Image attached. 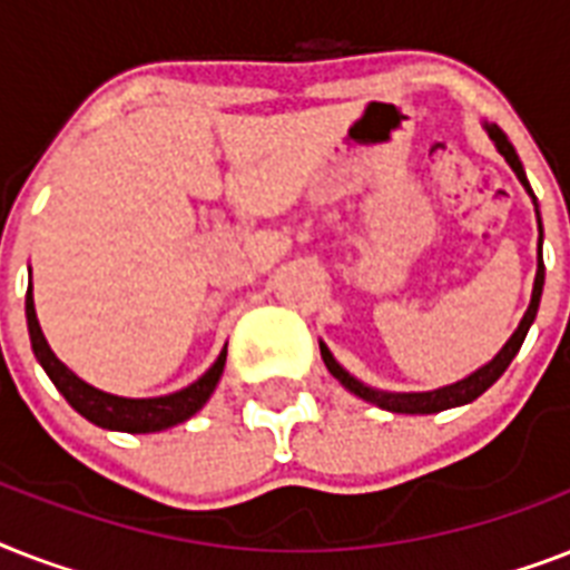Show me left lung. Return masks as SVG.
Returning a JSON list of instances; mask_svg holds the SVG:
<instances>
[{"mask_svg":"<svg viewBox=\"0 0 570 570\" xmlns=\"http://www.w3.org/2000/svg\"><path fill=\"white\" fill-rule=\"evenodd\" d=\"M488 132V138L494 141V147L500 150L505 163L512 165V171L518 174V180L521 186L527 189V195L532 197V204H535V195L530 189V180H527V171H523L521 159L514 154L512 141L505 138V132L497 124H482ZM535 218H539V266H535V284H532V298H530V307L523 313V320L518 322V328L509 340H505V346L497 352L485 366H479L476 373H470L468 379L461 381H452L446 387H438V390H423V393H393V390H379V387H370L364 384L361 379L343 370L337 364V357L331 355V348L325 346L320 340V352H322V361L328 366V373L348 390V393H355L357 399H364L370 405L375 407H384L390 414H438V411H446V407H459V405H468L473 399H479L485 393L491 384H494L500 375L509 370V364L514 361V355L521 352L523 340H527V331L532 328V322H535V313H539V304H541V293H544V257H541V242H544V230H541V213H539V204H535Z\"/></svg>","mask_w":570,"mask_h":570,"instance_id":"8db88e82","label":"left lung"}]
</instances>
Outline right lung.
Instances as JSON below:
<instances>
[{"mask_svg":"<svg viewBox=\"0 0 570 570\" xmlns=\"http://www.w3.org/2000/svg\"><path fill=\"white\" fill-rule=\"evenodd\" d=\"M26 322H29V340L31 352L38 357V364L43 366V373L56 384L58 393L70 402L73 411L91 420L100 429H111V432H129V434H150L171 429L177 423H186L189 416H195L200 407L206 405V399L213 396L215 384L224 373V361H227V346L222 348V355L215 357V364L206 370L197 381H191L189 387L177 390V393H165V396L150 399H129L115 396L106 390H97L94 384L82 381L73 370H67L56 357V352L49 348L43 331H40L38 313H35V298H31V281L29 293H26Z\"/></svg>","mask_w":570,"mask_h":570,"instance_id":"1","label":"right lung"}]
</instances>
